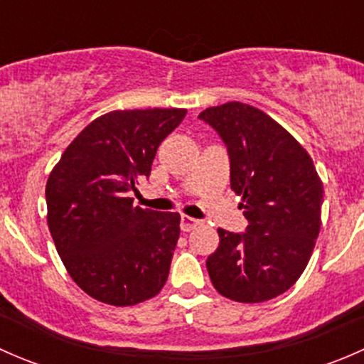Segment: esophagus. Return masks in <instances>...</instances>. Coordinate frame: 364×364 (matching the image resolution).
<instances>
[{
    "label": "esophagus",
    "instance_id": "1",
    "mask_svg": "<svg viewBox=\"0 0 364 364\" xmlns=\"http://www.w3.org/2000/svg\"><path fill=\"white\" fill-rule=\"evenodd\" d=\"M199 223H200V220H196V218H192V216H186V215H183L181 220H179V227H181V230H185V232L196 229Z\"/></svg>",
    "mask_w": 364,
    "mask_h": 364
}]
</instances>
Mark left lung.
I'll use <instances>...</instances> for the list:
<instances>
[{"mask_svg":"<svg viewBox=\"0 0 364 364\" xmlns=\"http://www.w3.org/2000/svg\"><path fill=\"white\" fill-rule=\"evenodd\" d=\"M199 119L225 144L230 188L243 196L245 232L218 229L208 257L209 278L222 296L262 303L296 284L321 230L322 181L303 146L266 112L241 104L209 107Z\"/></svg>","mask_w":364,"mask_h":364,"instance_id":"left-lung-1","label":"left lung"}]
</instances>
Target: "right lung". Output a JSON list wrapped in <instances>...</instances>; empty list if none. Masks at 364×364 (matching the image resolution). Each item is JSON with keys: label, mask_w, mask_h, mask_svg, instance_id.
<instances>
[{"label": "right lung", "mask_w": 364, "mask_h": 364, "mask_svg": "<svg viewBox=\"0 0 364 364\" xmlns=\"http://www.w3.org/2000/svg\"><path fill=\"white\" fill-rule=\"evenodd\" d=\"M185 109L112 111L91 121L50 172L47 223L65 267L86 294L114 306L161 291L179 237V213L134 205L160 142Z\"/></svg>", "instance_id": "add662e5"}]
</instances>
